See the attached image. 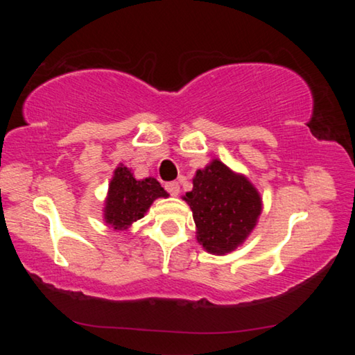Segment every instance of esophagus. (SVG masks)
Instances as JSON below:
<instances>
[{
	"label": "esophagus",
	"instance_id": "1",
	"mask_svg": "<svg viewBox=\"0 0 355 355\" xmlns=\"http://www.w3.org/2000/svg\"><path fill=\"white\" fill-rule=\"evenodd\" d=\"M166 189H167V192H169L171 196H178L180 184L177 182H171V183L166 184Z\"/></svg>",
	"mask_w": 355,
	"mask_h": 355
}]
</instances>
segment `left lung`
I'll return each mask as SVG.
<instances>
[{
    "label": "left lung",
    "instance_id": "1",
    "mask_svg": "<svg viewBox=\"0 0 355 355\" xmlns=\"http://www.w3.org/2000/svg\"><path fill=\"white\" fill-rule=\"evenodd\" d=\"M182 199L192 211L197 241L213 255H227L241 245L263 209L254 183L218 158L196 172L192 191Z\"/></svg>",
    "mask_w": 355,
    "mask_h": 355
}]
</instances>
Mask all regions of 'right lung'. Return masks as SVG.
I'll list each match as a JSON object with an SVG mask.
<instances>
[{"mask_svg": "<svg viewBox=\"0 0 355 355\" xmlns=\"http://www.w3.org/2000/svg\"><path fill=\"white\" fill-rule=\"evenodd\" d=\"M169 194L153 177L135 178L133 172L120 163L112 172L103 207V220L114 230L125 232L144 218L156 199Z\"/></svg>", "mask_w": 355, "mask_h": 355, "instance_id": "right-lung-1", "label": "right lung"}]
</instances>
